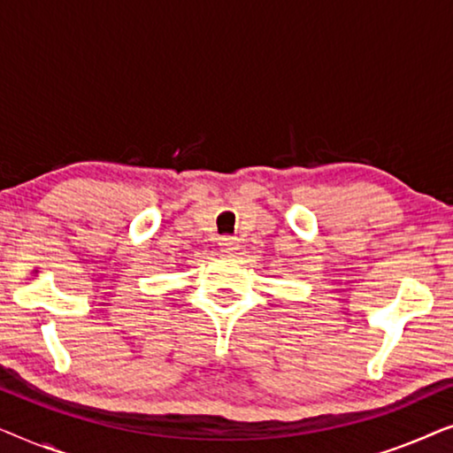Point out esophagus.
Returning a JSON list of instances; mask_svg holds the SVG:
<instances>
[{
  "label": "esophagus",
  "instance_id": "obj_1",
  "mask_svg": "<svg viewBox=\"0 0 453 453\" xmlns=\"http://www.w3.org/2000/svg\"><path fill=\"white\" fill-rule=\"evenodd\" d=\"M219 247L222 253H234L239 250V239L237 237H228V234H225V237L219 239Z\"/></svg>",
  "mask_w": 453,
  "mask_h": 453
}]
</instances>
